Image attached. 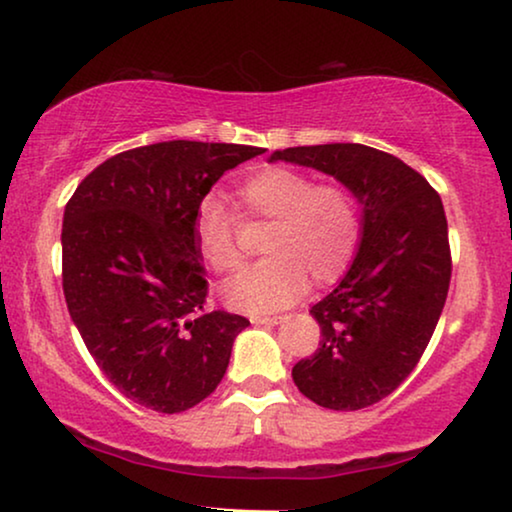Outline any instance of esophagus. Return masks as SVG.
Instances as JSON below:
<instances>
[{"label": "esophagus", "instance_id": "esophagus-1", "mask_svg": "<svg viewBox=\"0 0 512 512\" xmlns=\"http://www.w3.org/2000/svg\"><path fill=\"white\" fill-rule=\"evenodd\" d=\"M286 317L284 314H275V317H263V314H254V317H251V324L254 326H277V324H282Z\"/></svg>", "mask_w": 512, "mask_h": 512}]
</instances>
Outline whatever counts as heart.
<instances>
[{
	"label": "heart",
	"instance_id": "obj_1",
	"mask_svg": "<svg viewBox=\"0 0 512 512\" xmlns=\"http://www.w3.org/2000/svg\"><path fill=\"white\" fill-rule=\"evenodd\" d=\"M235 200L247 219L272 223L263 251L268 258L223 286L237 312H272L291 305L307 289L338 282L361 242L359 200L340 184H317L289 167H265L237 186ZM195 244L202 263L216 275L242 265L235 216L209 198L195 214Z\"/></svg>",
	"mask_w": 512,
	"mask_h": 512
}]
</instances>
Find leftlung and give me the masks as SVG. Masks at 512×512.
I'll return each mask as SVG.
<instances>
[{
    "label": "left lung",
    "instance_id": "left-lung-1",
    "mask_svg": "<svg viewBox=\"0 0 512 512\" xmlns=\"http://www.w3.org/2000/svg\"><path fill=\"white\" fill-rule=\"evenodd\" d=\"M272 160L324 172L359 200V249L312 305L319 349L291 375L321 408H368L412 373L443 312L452 275L443 202L401 158L363 144L296 146Z\"/></svg>",
    "mask_w": 512,
    "mask_h": 512
}]
</instances>
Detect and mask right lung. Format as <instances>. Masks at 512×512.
<instances>
[{
	"label": "right lung",
	"instance_id": "1",
	"mask_svg": "<svg viewBox=\"0 0 512 512\" xmlns=\"http://www.w3.org/2000/svg\"><path fill=\"white\" fill-rule=\"evenodd\" d=\"M258 146L172 139L118 153L76 188L62 219L69 317L107 380L144 408L184 412L226 375L249 321L205 312L195 214Z\"/></svg>",
	"mask_w": 512,
	"mask_h": 512
}]
</instances>
